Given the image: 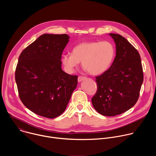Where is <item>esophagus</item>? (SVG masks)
Returning a JSON list of instances; mask_svg holds the SVG:
<instances>
[{
	"label": "esophagus",
	"mask_w": 156,
	"mask_h": 156,
	"mask_svg": "<svg viewBox=\"0 0 156 156\" xmlns=\"http://www.w3.org/2000/svg\"><path fill=\"white\" fill-rule=\"evenodd\" d=\"M85 79H86V77L80 76H78V82H81V81H82L83 80H85Z\"/></svg>",
	"instance_id": "34e87169"
}]
</instances>
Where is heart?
I'll use <instances>...</instances> for the list:
<instances>
[{
	"mask_svg": "<svg viewBox=\"0 0 156 156\" xmlns=\"http://www.w3.org/2000/svg\"><path fill=\"white\" fill-rule=\"evenodd\" d=\"M115 55V47L110 41H85L73 47L72 54L62 55L61 61L69 73H73L81 62L83 67L89 73L99 75L108 70Z\"/></svg>",
	"mask_w": 156,
	"mask_h": 156,
	"instance_id": "obj_1",
	"label": "heart"
}]
</instances>
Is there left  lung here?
I'll use <instances>...</instances> for the list:
<instances>
[{"mask_svg": "<svg viewBox=\"0 0 156 156\" xmlns=\"http://www.w3.org/2000/svg\"><path fill=\"white\" fill-rule=\"evenodd\" d=\"M108 35L115 42L116 55L108 70L96 77L98 91L91 101L98 112L111 117L135 105L143 82V72L138 51L122 36Z\"/></svg>", "mask_w": 156, "mask_h": 156, "instance_id": "8db88e82", "label": "left lung"}]
</instances>
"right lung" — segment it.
I'll return each mask as SVG.
<instances>
[{"label": "right lung", "instance_id": "add662e5", "mask_svg": "<svg viewBox=\"0 0 156 156\" xmlns=\"http://www.w3.org/2000/svg\"><path fill=\"white\" fill-rule=\"evenodd\" d=\"M70 37L44 34L21 53L15 71L20 98L34 114L60 115L78 84V76L62 69V54Z\"/></svg>", "mask_w": 156, "mask_h": 156}]
</instances>
